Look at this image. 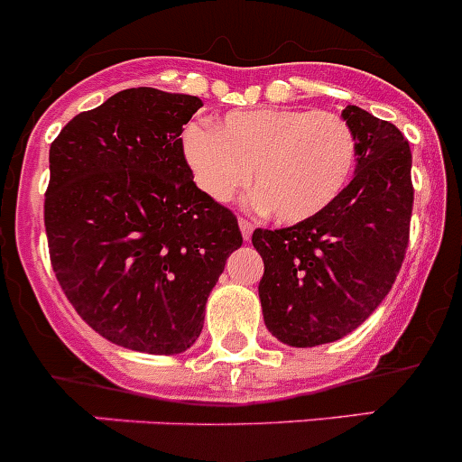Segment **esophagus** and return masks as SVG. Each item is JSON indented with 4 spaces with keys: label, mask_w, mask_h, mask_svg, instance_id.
<instances>
[{
    "label": "esophagus",
    "mask_w": 462,
    "mask_h": 462,
    "mask_svg": "<svg viewBox=\"0 0 462 462\" xmlns=\"http://www.w3.org/2000/svg\"><path fill=\"white\" fill-rule=\"evenodd\" d=\"M238 224H240V231H243V238H245V240H249V238H252L254 224L249 222V219H245V217H240V219H238Z\"/></svg>",
    "instance_id": "1"
}]
</instances>
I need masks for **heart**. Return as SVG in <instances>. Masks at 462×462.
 <instances>
[{"label":"heart","instance_id":"1","mask_svg":"<svg viewBox=\"0 0 462 462\" xmlns=\"http://www.w3.org/2000/svg\"><path fill=\"white\" fill-rule=\"evenodd\" d=\"M183 149L197 186L215 201L234 199L254 170L258 201L283 224L327 210L356 162V138L345 117L301 108L228 113L215 129L190 126Z\"/></svg>","mask_w":462,"mask_h":462}]
</instances>
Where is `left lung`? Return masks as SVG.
Returning a JSON list of instances; mask_svg holds the SVG:
<instances>
[{
	"mask_svg": "<svg viewBox=\"0 0 462 462\" xmlns=\"http://www.w3.org/2000/svg\"><path fill=\"white\" fill-rule=\"evenodd\" d=\"M342 117L356 138V172L315 217L256 228L265 272L258 283L272 336L290 346L336 342L365 322L393 288L411 238V144L358 106Z\"/></svg>",
	"mask_w": 462,
	"mask_h": 462,
	"instance_id": "left-lung-1",
	"label": "left lung"
}]
</instances>
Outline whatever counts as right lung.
I'll list each match as a JSON object with an SVG mask.
<instances>
[{"instance_id": "right-lung-1", "label": "right lung", "mask_w": 462, "mask_h": 462, "mask_svg": "<svg viewBox=\"0 0 462 462\" xmlns=\"http://www.w3.org/2000/svg\"><path fill=\"white\" fill-rule=\"evenodd\" d=\"M199 108L192 95L129 88L72 117L50 147L51 267L83 322L126 349L186 351L243 245L234 210L195 186L183 153Z\"/></svg>"}]
</instances>
